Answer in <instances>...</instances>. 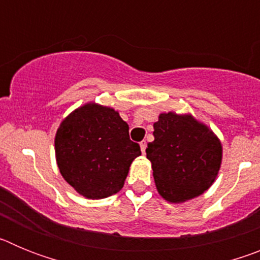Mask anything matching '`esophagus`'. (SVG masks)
Listing matches in <instances>:
<instances>
[{
	"mask_svg": "<svg viewBox=\"0 0 260 260\" xmlns=\"http://www.w3.org/2000/svg\"><path fill=\"white\" fill-rule=\"evenodd\" d=\"M146 148H147L146 141L141 142V150H142V153H146Z\"/></svg>",
	"mask_w": 260,
	"mask_h": 260,
	"instance_id": "esophagus-1",
	"label": "esophagus"
}]
</instances>
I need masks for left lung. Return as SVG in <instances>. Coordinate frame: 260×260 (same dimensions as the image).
I'll use <instances>...</instances> for the list:
<instances>
[{
  "label": "left lung",
  "mask_w": 260,
  "mask_h": 260,
  "mask_svg": "<svg viewBox=\"0 0 260 260\" xmlns=\"http://www.w3.org/2000/svg\"><path fill=\"white\" fill-rule=\"evenodd\" d=\"M147 147L156 187L167 201L185 202L212 185L221 164V144L191 116L162 113Z\"/></svg>",
  "instance_id": "obj_1"
}]
</instances>
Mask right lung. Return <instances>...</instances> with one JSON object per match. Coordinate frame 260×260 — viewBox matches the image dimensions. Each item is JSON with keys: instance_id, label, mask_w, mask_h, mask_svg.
I'll return each mask as SVG.
<instances>
[{"instance_id": "right-lung-1", "label": "right lung", "mask_w": 260, "mask_h": 260, "mask_svg": "<svg viewBox=\"0 0 260 260\" xmlns=\"http://www.w3.org/2000/svg\"><path fill=\"white\" fill-rule=\"evenodd\" d=\"M56 157L62 177L79 194L102 199L122 189L139 144L116 110L96 104L79 108L57 130Z\"/></svg>"}]
</instances>
